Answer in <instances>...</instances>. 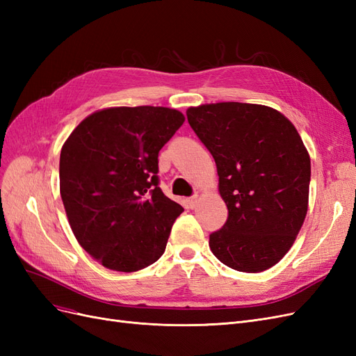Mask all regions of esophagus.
I'll return each instance as SVG.
<instances>
[{
  "label": "esophagus",
  "instance_id": "34e87169",
  "mask_svg": "<svg viewBox=\"0 0 356 356\" xmlns=\"http://www.w3.org/2000/svg\"><path fill=\"white\" fill-rule=\"evenodd\" d=\"M187 202H188V208H190V209H195V208H196V204H197V195L191 196Z\"/></svg>",
  "mask_w": 356,
  "mask_h": 356
}]
</instances>
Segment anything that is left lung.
<instances>
[{
  "label": "left lung",
  "instance_id": "obj_1",
  "mask_svg": "<svg viewBox=\"0 0 356 356\" xmlns=\"http://www.w3.org/2000/svg\"><path fill=\"white\" fill-rule=\"evenodd\" d=\"M212 154L229 209L209 234L218 260L238 272L275 266L293 246L307 213L310 157L294 124L264 105L220 102L187 110Z\"/></svg>",
  "mask_w": 356,
  "mask_h": 356
}]
</instances>
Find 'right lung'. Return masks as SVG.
<instances>
[{"instance_id": "1", "label": "right lung", "mask_w": 356, "mask_h": 356, "mask_svg": "<svg viewBox=\"0 0 356 356\" xmlns=\"http://www.w3.org/2000/svg\"><path fill=\"white\" fill-rule=\"evenodd\" d=\"M165 106L90 114L63 144L60 197L72 233L96 261L136 272L166 250L181 204L159 187V152L184 123Z\"/></svg>"}]
</instances>
